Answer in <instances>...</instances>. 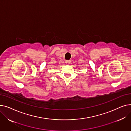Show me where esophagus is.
<instances>
[{"mask_svg": "<svg viewBox=\"0 0 131 131\" xmlns=\"http://www.w3.org/2000/svg\"><path fill=\"white\" fill-rule=\"evenodd\" d=\"M65 63L67 64H69L70 63H71V60H66L65 61Z\"/></svg>", "mask_w": 131, "mask_h": 131, "instance_id": "esophagus-1", "label": "esophagus"}]
</instances>
